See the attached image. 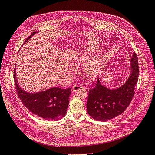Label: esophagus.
Instances as JSON below:
<instances>
[{
	"mask_svg": "<svg viewBox=\"0 0 155 155\" xmlns=\"http://www.w3.org/2000/svg\"><path fill=\"white\" fill-rule=\"evenodd\" d=\"M82 88V86H81V85H74V86H73L71 90L73 92H76V91H77L78 90L81 89Z\"/></svg>",
	"mask_w": 155,
	"mask_h": 155,
	"instance_id": "esophagus-1",
	"label": "esophagus"
}]
</instances>
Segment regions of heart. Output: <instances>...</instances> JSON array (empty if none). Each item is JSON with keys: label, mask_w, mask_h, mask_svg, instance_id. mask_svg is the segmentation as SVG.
<instances>
[{"label": "heart", "mask_w": 155, "mask_h": 155, "mask_svg": "<svg viewBox=\"0 0 155 155\" xmlns=\"http://www.w3.org/2000/svg\"><path fill=\"white\" fill-rule=\"evenodd\" d=\"M100 48V45L98 43H93L92 45H90L87 47L85 48L80 52V55H86L89 53L94 52V51L98 50ZM103 57L101 55H98L95 57L92 60H90L86 62L84 65V70L86 73L88 75L93 76L95 74L98 70V68L100 66L101 62Z\"/></svg>", "instance_id": "obj_1"}]
</instances>
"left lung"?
<instances>
[{
  "mask_svg": "<svg viewBox=\"0 0 155 155\" xmlns=\"http://www.w3.org/2000/svg\"><path fill=\"white\" fill-rule=\"evenodd\" d=\"M130 62V77L122 86L110 89L103 86L98 79L95 87L89 91L87 109L89 115L94 120L108 121L123 113L129 106L139 78L138 58L135 53Z\"/></svg>",
  "mask_w": 155,
  "mask_h": 155,
  "instance_id": "1",
  "label": "left lung"
}]
</instances>
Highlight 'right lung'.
I'll return each instance as SVG.
<instances>
[{
    "label": "right lung",
    "mask_w": 155,
    "mask_h": 155,
    "mask_svg": "<svg viewBox=\"0 0 155 155\" xmlns=\"http://www.w3.org/2000/svg\"><path fill=\"white\" fill-rule=\"evenodd\" d=\"M35 33V32H32L26 39L24 43ZM13 77L16 91L19 98L29 111L38 117L48 121H58L66 115L71 88L53 87L39 93H28L21 89L17 82L16 67L14 70Z\"/></svg>",
    "instance_id": "1"
}]
</instances>
